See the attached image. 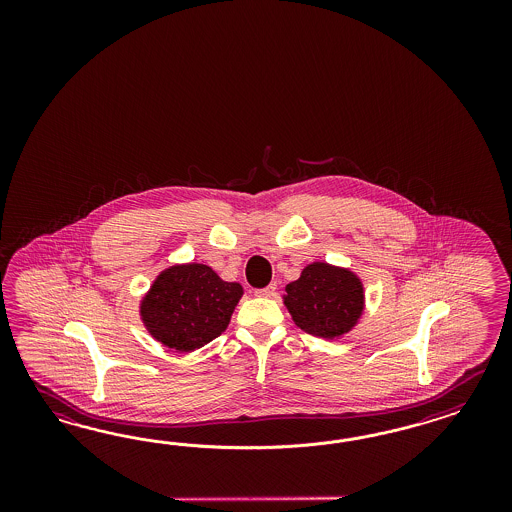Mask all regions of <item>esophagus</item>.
<instances>
[{"label":"esophagus","mask_w":512,"mask_h":512,"mask_svg":"<svg viewBox=\"0 0 512 512\" xmlns=\"http://www.w3.org/2000/svg\"><path fill=\"white\" fill-rule=\"evenodd\" d=\"M276 289H278V287H276V283H270V285H266L263 289H257V291H255V295L266 296V298H268V296H274Z\"/></svg>","instance_id":"esophagus-1"}]
</instances>
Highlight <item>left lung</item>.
<instances>
[{"label":"left lung","mask_w":512,"mask_h":512,"mask_svg":"<svg viewBox=\"0 0 512 512\" xmlns=\"http://www.w3.org/2000/svg\"><path fill=\"white\" fill-rule=\"evenodd\" d=\"M285 291V306L296 325L319 338H338L351 330L364 306L357 276L326 263L306 266Z\"/></svg>","instance_id":"8db88e82"}]
</instances>
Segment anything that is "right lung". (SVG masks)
Returning <instances> with one entry per match:
<instances>
[{"instance_id":"right-lung-1","label":"right lung","mask_w":512,"mask_h":512,"mask_svg":"<svg viewBox=\"0 0 512 512\" xmlns=\"http://www.w3.org/2000/svg\"><path fill=\"white\" fill-rule=\"evenodd\" d=\"M240 296L242 285L223 281L210 266L182 264L155 279L140 313L155 340L193 351L225 332Z\"/></svg>"}]
</instances>
